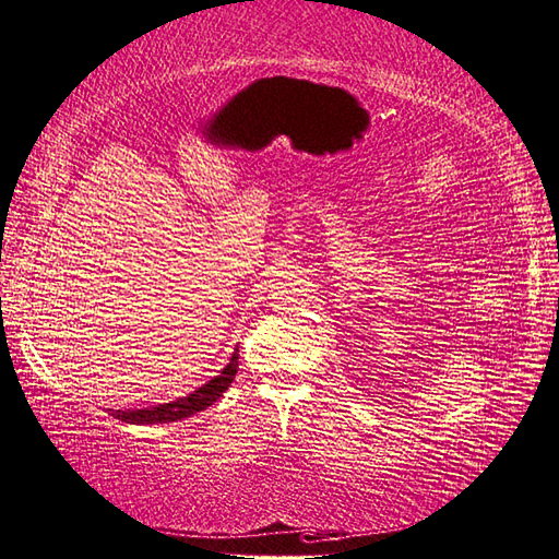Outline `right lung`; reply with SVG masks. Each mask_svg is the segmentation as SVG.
<instances>
[{
	"label": "right lung",
	"instance_id": "right-lung-1",
	"mask_svg": "<svg viewBox=\"0 0 559 559\" xmlns=\"http://www.w3.org/2000/svg\"><path fill=\"white\" fill-rule=\"evenodd\" d=\"M239 348H235L229 364L221 370V376H215L201 385L199 390H193L189 397H179L167 404H157V407H147V409H108L114 419L128 421V424H167V421H179L191 417L195 412H203L205 407H211L215 400L223 397V392L229 388V382L235 380L237 366H239Z\"/></svg>",
	"mask_w": 559,
	"mask_h": 559
}]
</instances>
